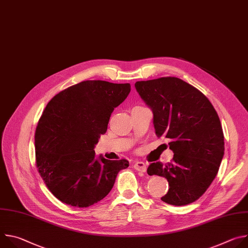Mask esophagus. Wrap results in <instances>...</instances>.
Listing matches in <instances>:
<instances>
[{
  "label": "esophagus",
  "mask_w": 248,
  "mask_h": 248,
  "mask_svg": "<svg viewBox=\"0 0 248 248\" xmlns=\"http://www.w3.org/2000/svg\"><path fill=\"white\" fill-rule=\"evenodd\" d=\"M133 168L136 170H139V171H142L144 172L146 170V164L144 162H135L133 164Z\"/></svg>",
  "instance_id": "1"
}]
</instances>
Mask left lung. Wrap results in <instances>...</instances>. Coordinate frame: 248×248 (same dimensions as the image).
I'll return each instance as SVG.
<instances>
[{
	"instance_id": "8db88e82",
	"label": "left lung",
	"mask_w": 248,
	"mask_h": 248,
	"mask_svg": "<svg viewBox=\"0 0 248 248\" xmlns=\"http://www.w3.org/2000/svg\"><path fill=\"white\" fill-rule=\"evenodd\" d=\"M153 113L158 137L169 139L170 163L149 165V175L164 176L169 190L161 199L184 206L197 200L218 173L225 152L224 133L213 105L198 89L178 78L135 82Z\"/></svg>"
}]
</instances>
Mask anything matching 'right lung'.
Here are the masks:
<instances>
[{
    "instance_id": "add662e5",
    "label": "right lung",
    "mask_w": 248,
    "mask_h": 248,
    "mask_svg": "<svg viewBox=\"0 0 248 248\" xmlns=\"http://www.w3.org/2000/svg\"><path fill=\"white\" fill-rule=\"evenodd\" d=\"M130 92L129 83L86 80L57 94L46 106L35 131L38 170L62 202L89 207L113 188L125 159L96 157L95 145L110 117Z\"/></svg>"
}]
</instances>
